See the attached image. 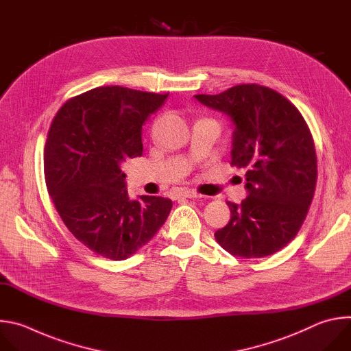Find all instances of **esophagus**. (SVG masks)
Returning a JSON list of instances; mask_svg holds the SVG:
<instances>
[{
    "label": "esophagus",
    "mask_w": 351,
    "mask_h": 351,
    "mask_svg": "<svg viewBox=\"0 0 351 351\" xmlns=\"http://www.w3.org/2000/svg\"><path fill=\"white\" fill-rule=\"evenodd\" d=\"M200 195L197 193V192H195V191H191V189H186V191H181V192H178L177 193V197H199Z\"/></svg>",
    "instance_id": "34e87169"
}]
</instances>
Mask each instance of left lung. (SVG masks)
Returning a JSON list of instances; mask_svg holds the SVG:
<instances>
[{"mask_svg": "<svg viewBox=\"0 0 351 351\" xmlns=\"http://www.w3.org/2000/svg\"><path fill=\"white\" fill-rule=\"evenodd\" d=\"M195 98L232 120L231 166L246 169L249 195L241 204L227 202L231 220L216 241L237 257L276 253L298 235L315 192L317 155L306 120L284 95L258 84Z\"/></svg>", "mask_w": 351, "mask_h": 351, "instance_id": "1", "label": "left lung"}]
</instances>
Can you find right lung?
Instances as JSON below:
<instances>
[{
	"label": "right lung",
	"instance_id": "obj_1",
	"mask_svg": "<svg viewBox=\"0 0 351 351\" xmlns=\"http://www.w3.org/2000/svg\"><path fill=\"white\" fill-rule=\"evenodd\" d=\"M167 97L97 87L66 101L51 123L44 148L48 193L67 230L102 257L128 258L170 215L171 199L131 200L120 169L143 155V124Z\"/></svg>",
	"mask_w": 351,
	"mask_h": 351
}]
</instances>
